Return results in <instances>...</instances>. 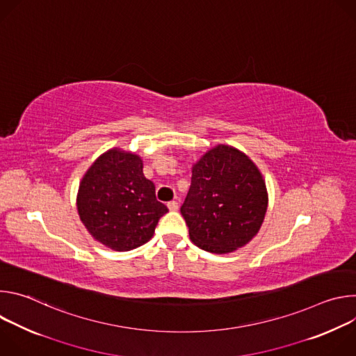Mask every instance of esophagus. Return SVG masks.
Listing matches in <instances>:
<instances>
[{
    "instance_id": "34e87169",
    "label": "esophagus",
    "mask_w": 356,
    "mask_h": 356,
    "mask_svg": "<svg viewBox=\"0 0 356 356\" xmlns=\"http://www.w3.org/2000/svg\"><path fill=\"white\" fill-rule=\"evenodd\" d=\"M168 209H169L170 211H177V210H179V202H177V201H170V202H168Z\"/></svg>"
}]
</instances>
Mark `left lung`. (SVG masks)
Masks as SVG:
<instances>
[{"label":"left lung","mask_w":356,"mask_h":356,"mask_svg":"<svg viewBox=\"0 0 356 356\" xmlns=\"http://www.w3.org/2000/svg\"><path fill=\"white\" fill-rule=\"evenodd\" d=\"M191 173L180 209L191 242L211 253H229L249 243L269 202L258 166L239 149L217 145L193 165Z\"/></svg>","instance_id":"left-lung-1"}]
</instances>
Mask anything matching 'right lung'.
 Listing matches in <instances>:
<instances>
[{"label": "right lung", "instance_id": "1", "mask_svg": "<svg viewBox=\"0 0 356 356\" xmlns=\"http://www.w3.org/2000/svg\"><path fill=\"white\" fill-rule=\"evenodd\" d=\"M142 169L139 155L113 147L91 163L79 186L76 206L83 225L97 242L117 252L146 243L168 213Z\"/></svg>", "mask_w": 356, "mask_h": 356}]
</instances>
